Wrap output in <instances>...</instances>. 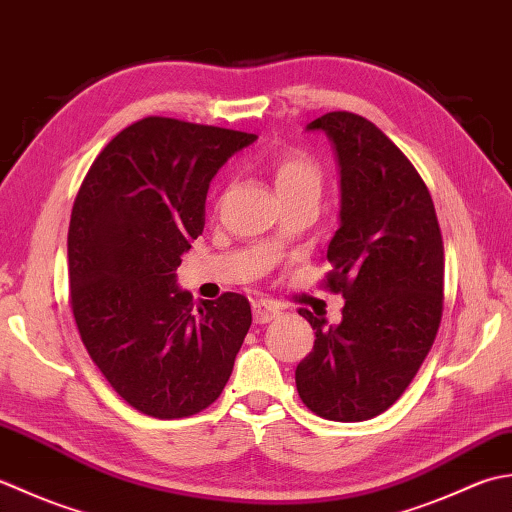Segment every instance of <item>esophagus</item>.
<instances>
[{
    "label": "esophagus",
    "instance_id": "obj_1",
    "mask_svg": "<svg viewBox=\"0 0 512 512\" xmlns=\"http://www.w3.org/2000/svg\"><path fill=\"white\" fill-rule=\"evenodd\" d=\"M252 311H254L256 325H265V322H271V320L280 316V307L274 305L271 300H256Z\"/></svg>",
    "mask_w": 512,
    "mask_h": 512
}]
</instances>
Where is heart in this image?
<instances>
[{"mask_svg": "<svg viewBox=\"0 0 512 512\" xmlns=\"http://www.w3.org/2000/svg\"><path fill=\"white\" fill-rule=\"evenodd\" d=\"M271 176H274L276 192L283 198V203H318L322 187H325V170L316 156L305 150H289L278 156L276 163L271 165Z\"/></svg>", "mask_w": 512, "mask_h": 512, "instance_id": "1", "label": "heart"}]
</instances>
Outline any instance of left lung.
Listing matches in <instances>:
<instances>
[{"instance_id":"obj_1","label":"left lung","mask_w":512,"mask_h":512,"mask_svg":"<svg viewBox=\"0 0 512 512\" xmlns=\"http://www.w3.org/2000/svg\"><path fill=\"white\" fill-rule=\"evenodd\" d=\"M307 130L327 132L340 163V227L322 285L344 307L340 325L298 309L316 342L296 367V389L325 420L362 422L400 398L433 347L444 309L442 232L422 176L371 121L340 110Z\"/></svg>"}]
</instances>
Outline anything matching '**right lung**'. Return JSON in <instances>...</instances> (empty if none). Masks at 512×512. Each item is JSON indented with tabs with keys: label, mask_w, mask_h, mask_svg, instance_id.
Returning <instances> with one entry per match:
<instances>
[{
	"label": "right lung",
	"mask_w": 512,
	"mask_h": 512,
	"mask_svg": "<svg viewBox=\"0 0 512 512\" xmlns=\"http://www.w3.org/2000/svg\"><path fill=\"white\" fill-rule=\"evenodd\" d=\"M256 134L168 117L128 125L83 179L68 229L70 309L83 347L134 409L179 420L207 409L252 325L249 300L194 302L176 267L201 236L218 168Z\"/></svg>",
	"instance_id": "1"
}]
</instances>
